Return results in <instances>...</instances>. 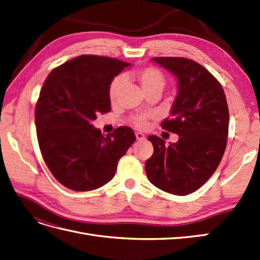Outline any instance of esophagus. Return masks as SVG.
<instances>
[{"instance_id": "obj_1", "label": "esophagus", "mask_w": 260, "mask_h": 260, "mask_svg": "<svg viewBox=\"0 0 260 260\" xmlns=\"http://www.w3.org/2000/svg\"><path fill=\"white\" fill-rule=\"evenodd\" d=\"M136 138H137L138 141H143V140H145V136L143 135V133H141V132H137V133H136Z\"/></svg>"}]
</instances>
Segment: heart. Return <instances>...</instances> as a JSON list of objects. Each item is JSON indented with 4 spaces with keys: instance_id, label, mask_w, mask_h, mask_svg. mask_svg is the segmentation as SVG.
Instances as JSON below:
<instances>
[{
    "instance_id": "b5f03b06",
    "label": "heart",
    "mask_w": 260,
    "mask_h": 260,
    "mask_svg": "<svg viewBox=\"0 0 260 260\" xmlns=\"http://www.w3.org/2000/svg\"><path fill=\"white\" fill-rule=\"evenodd\" d=\"M135 78L139 81V83L142 86V89L145 93L153 91V90H161L164 89L165 83H166V78L159 69L155 67H146L143 69H140L135 74ZM124 84V77L118 76L109 84L108 89V95L109 100L115 102L121 92ZM138 128H144L146 125V118L144 116H138L133 119Z\"/></svg>"
}]
</instances>
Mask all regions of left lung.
<instances>
[{"label": "left lung", "instance_id": "left-lung-1", "mask_svg": "<svg viewBox=\"0 0 260 260\" xmlns=\"http://www.w3.org/2000/svg\"><path fill=\"white\" fill-rule=\"evenodd\" d=\"M152 59L178 80V94L161 127L180 138L166 145L162 139L149 136L154 153L145 162V171L156 187L183 196L200 188L220 164L229 109L221 84L199 62L183 57Z\"/></svg>", "mask_w": 260, "mask_h": 260}]
</instances>
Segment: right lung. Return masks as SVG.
<instances>
[{
    "mask_svg": "<svg viewBox=\"0 0 260 260\" xmlns=\"http://www.w3.org/2000/svg\"><path fill=\"white\" fill-rule=\"evenodd\" d=\"M129 65L81 55L53 69L43 83L35 112L39 146L52 175L70 190L91 191L109 182L136 141L129 127L105 137L91 124L111 111L109 84Z\"/></svg>",
    "mask_w": 260,
    "mask_h": 260,
    "instance_id": "obj_1",
    "label": "right lung"
}]
</instances>
